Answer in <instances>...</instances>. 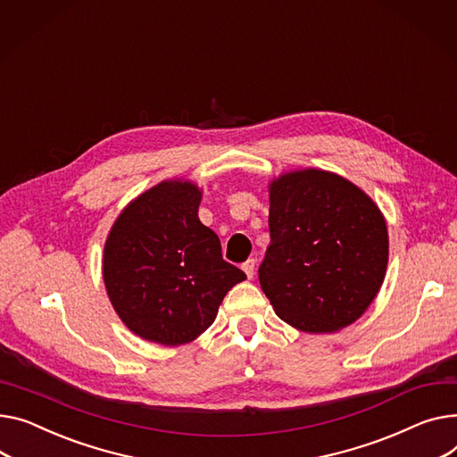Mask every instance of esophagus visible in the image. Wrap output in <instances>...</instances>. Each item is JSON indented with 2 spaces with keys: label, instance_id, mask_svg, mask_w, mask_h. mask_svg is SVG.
Here are the masks:
<instances>
[{
  "label": "esophagus",
  "instance_id": "34e87169",
  "mask_svg": "<svg viewBox=\"0 0 457 457\" xmlns=\"http://www.w3.org/2000/svg\"><path fill=\"white\" fill-rule=\"evenodd\" d=\"M242 270H245L248 279H253V276H255V259H248L245 264H242Z\"/></svg>",
  "mask_w": 457,
  "mask_h": 457
}]
</instances>
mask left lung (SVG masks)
<instances>
[{
    "label": "left lung",
    "instance_id": "left-lung-1",
    "mask_svg": "<svg viewBox=\"0 0 457 457\" xmlns=\"http://www.w3.org/2000/svg\"><path fill=\"white\" fill-rule=\"evenodd\" d=\"M270 246L259 283L276 314L305 332H334L375 299L387 229L373 200L332 172H290L270 187Z\"/></svg>",
    "mask_w": 457,
    "mask_h": 457
}]
</instances>
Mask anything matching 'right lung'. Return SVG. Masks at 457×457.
<instances>
[{"mask_svg":"<svg viewBox=\"0 0 457 457\" xmlns=\"http://www.w3.org/2000/svg\"><path fill=\"white\" fill-rule=\"evenodd\" d=\"M200 191L165 181L113 224L103 276L113 309L137 337L162 345L195 340L246 273L222 259L217 233L198 219Z\"/></svg>","mask_w":457,"mask_h":457,"instance_id":"right-lung-1","label":"right lung"}]
</instances>
